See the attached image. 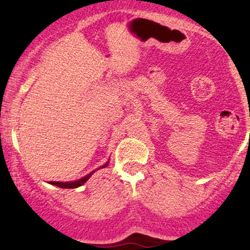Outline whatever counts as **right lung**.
I'll use <instances>...</instances> for the list:
<instances>
[{"mask_svg": "<svg viewBox=\"0 0 250 250\" xmlns=\"http://www.w3.org/2000/svg\"><path fill=\"white\" fill-rule=\"evenodd\" d=\"M107 163H109V162H107ZM107 163H106V165L103 166L102 168L106 167ZM94 172H95V170H93V172H90L89 174H87V175L83 176V178H81V179H78V180H76V181H70V183H69V181H66V183H62V181H49V184H50V185L58 186V188H78V186L83 185V184H84L85 181H87L88 179L90 178V176H92V174Z\"/></svg>", "mask_w": 250, "mask_h": 250, "instance_id": "right-lung-1", "label": "right lung"}]
</instances>
